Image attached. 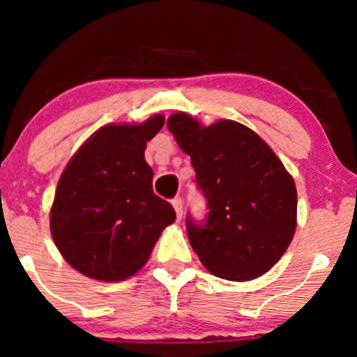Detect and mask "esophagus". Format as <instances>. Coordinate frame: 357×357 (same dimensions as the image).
<instances>
[{
    "instance_id": "34e87169",
    "label": "esophagus",
    "mask_w": 357,
    "mask_h": 357,
    "mask_svg": "<svg viewBox=\"0 0 357 357\" xmlns=\"http://www.w3.org/2000/svg\"><path fill=\"white\" fill-rule=\"evenodd\" d=\"M172 207H174L176 215H178V221L183 218V199L181 197H174L172 199Z\"/></svg>"
}]
</instances>
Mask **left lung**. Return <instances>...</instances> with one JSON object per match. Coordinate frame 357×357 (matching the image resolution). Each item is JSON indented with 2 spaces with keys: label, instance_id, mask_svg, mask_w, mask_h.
Returning a JSON list of instances; mask_svg holds the SVG:
<instances>
[{
  "label": "left lung",
  "instance_id": "left-lung-1",
  "mask_svg": "<svg viewBox=\"0 0 357 357\" xmlns=\"http://www.w3.org/2000/svg\"><path fill=\"white\" fill-rule=\"evenodd\" d=\"M167 128L192 158L197 188L207 202L204 221L186 215L202 264L231 282L264 275L285 254L297 225V190L282 160L240 122L202 128L179 112Z\"/></svg>",
  "mask_w": 357,
  "mask_h": 357
}]
</instances>
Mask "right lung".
I'll return each mask as SVG.
<instances>
[{
	"mask_svg": "<svg viewBox=\"0 0 357 357\" xmlns=\"http://www.w3.org/2000/svg\"><path fill=\"white\" fill-rule=\"evenodd\" d=\"M164 126L155 115L138 126L96 131L67 164L53 200L50 226L63 259L89 278L119 282L149 261L176 212L153 193L146 142Z\"/></svg>",
	"mask_w": 357,
	"mask_h": 357,
	"instance_id": "1",
	"label": "right lung"
}]
</instances>
